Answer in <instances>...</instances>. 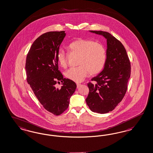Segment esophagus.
<instances>
[{
    "label": "esophagus",
    "instance_id": "1",
    "mask_svg": "<svg viewBox=\"0 0 153 153\" xmlns=\"http://www.w3.org/2000/svg\"><path fill=\"white\" fill-rule=\"evenodd\" d=\"M80 86H81L80 84H79V83L77 84V88H79Z\"/></svg>",
    "mask_w": 153,
    "mask_h": 153
}]
</instances>
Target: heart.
<instances>
[{
  "mask_svg": "<svg viewBox=\"0 0 153 153\" xmlns=\"http://www.w3.org/2000/svg\"><path fill=\"white\" fill-rule=\"evenodd\" d=\"M68 48L70 52L79 54L78 64L79 65L69 69L65 72V76L68 79L80 82L88 76L89 72L91 74H98L104 68L107 53L104 46L100 43L79 38L71 42ZM57 59L62 67H67V54L62 48L58 50Z\"/></svg>",
  "mask_w": 153,
  "mask_h": 153,
  "instance_id": "1",
  "label": "heart"
}]
</instances>
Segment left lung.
Returning a JSON list of instances; mask_svg holds the SVG:
<instances>
[{
  "instance_id": "left-lung-1",
  "label": "left lung",
  "mask_w": 153,
  "mask_h": 153,
  "mask_svg": "<svg viewBox=\"0 0 153 153\" xmlns=\"http://www.w3.org/2000/svg\"><path fill=\"white\" fill-rule=\"evenodd\" d=\"M107 40V60L103 69L91 79L86 102L91 111L100 114L112 111L126 94L131 76V63L121 42L108 32L93 31Z\"/></svg>"
}]
</instances>
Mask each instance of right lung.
<instances>
[{"mask_svg": "<svg viewBox=\"0 0 153 153\" xmlns=\"http://www.w3.org/2000/svg\"><path fill=\"white\" fill-rule=\"evenodd\" d=\"M65 35L61 31L39 36L32 44L25 64L27 83L36 98L47 111L56 116L67 109L77 87L74 81L63 78L58 69L57 53ZM59 80L62 82L60 89L55 87Z\"/></svg>", "mask_w": 153, "mask_h": 153, "instance_id": "right-lung-1", "label": "right lung"}]
</instances>
